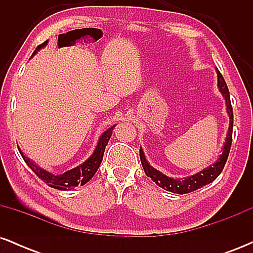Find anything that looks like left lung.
Wrapping results in <instances>:
<instances>
[{
	"instance_id": "1",
	"label": "left lung",
	"mask_w": 253,
	"mask_h": 253,
	"mask_svg": "<svg viewBox=\"0 0 253 253\" xmlns=\"http://www.w3.org/2000/svg\"><path fill=\"white\" fill-rule=\"evenodd\" d=\"M216 75L217 88H219V91L221 92L223 98H225L226 110H227V114L229 118V125L227 134H226L225 143H223V146L221 149V155L217 157V159L213 164H211L210 167L199 171V172L193 176L185 177V178H173V177L164 175L163 172H161L159 170L155 169L152 165H150L146 157H145L143 149L140 147V150H139V153H140V161L141 164H143L144 171L145 173H146V176L150 177L158 187L163 188V189L168 191H171V193L181 194V195H183V194L191 193V191L202 188L203 185L210 184V183L215 181L216 177L221 173L223 167H225L226 164V161H227L228 158V153L229 150H231L232 144V132H233V109H232L228 88L227 85H226V82L225 80H223L222 75L220 74V71L217 70V69Z\"/></svg>"
}]
</instances>
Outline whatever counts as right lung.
I'll return each instance as SVG.
<instances>
[{"label":"right lung","instance_id":"obj_1","mask_svg":"<svg viewBox=\"0 0 253 253\" xmlns=\"http://www.w3.org/2000/svg\"><path fill=\"white\" fill-rule=\"evenodd\" d=\"M47 42L48 40H46V42L42 43V45L38 46L37 50L33 52V56L38 53V51H39L40 48L45 47V46L47 45ZM114 127L115 125H113V126H110L108 129L104 130L102 134L100 135L94 152L91 153V156H90L86 161H84L82 164L74 168V169L68 170L66 172L62 173V175H54V173L50 172V171L40 168L39 165L36 164V162H33L32 159L28 158L19 147L20 155L24 158L26 164L31 168V170L33 171L40 179H42L48 187L54 188V189L58 190H70L72 188L78 187V185H84L85 183H88L90 179L94 177L95 173H96L97 169L101 165V162H102L103 159L104 150H106L107 144H108L110 136H112Z\"/></svg>","mask_w":253,"mask_h":253}]
</instances>
